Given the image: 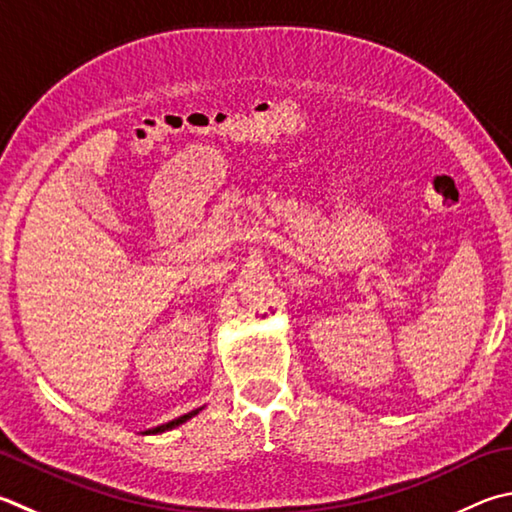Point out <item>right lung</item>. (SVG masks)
Instances as JSON below:
<instances>
[{
  "label": "right lung",
  "mask_w": 512,
  "mask_h": 512,
  "mask_svg": "<svg viewBox=\"0 0 512 512\" xmlns=\"http://www.w3.org/2000/svg\"><path fill=\"white\" fill-rule=\"evenodd\" d=\"M201 410H203V407H199V410H192V412H188V414H183V416H179V418H174V421H170V423H163V425H159V427H152V430H145L143 434H163V432H167V430H174V427H179V425H183L185 421H190L192 416H197Z\"/></svg>",
  "instance_id": "add662e5"
}]
</instances>
